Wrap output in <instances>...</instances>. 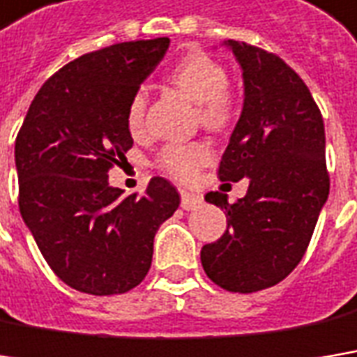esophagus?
Instances as JSON below:
<instances>
[{"label": "esophagus", "instance_id": "obj_1", "mask_svg": "<svg viewBox=\"0 0 357 357\" xmlns=\"http://www.w3.org/2000/svg\"><path fill=\"white\" fill-rule=\"evenodd\" d=\"M202 206V198L199 196H194L190 192H181V208L183 210H196Z\"/></svg>", "mask_w": 357, "mask_h": 357}]
</instances>
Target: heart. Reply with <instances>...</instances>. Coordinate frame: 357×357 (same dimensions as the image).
<instances>
[{"label": "heart", "instance_id": "heart-1", "mask_svg": "<svg viewBox=\"0 0 357 357\" xmlns=\"http://www.w3.org/2000/svg\"><path fill=\"white\" fill-rule=\"evenodd\" d=\"M169 82L183 95L198 102V119L210 131H224L232 125L238 113V96L228 84L226 66L206 52H192L181 58L169 73ZM149 96L145 89H139L127 105V127L137 133L147 113ZM212 159V149L204 141L192 143H167L158 155V165L169 176L188 181L198 176Z\"/></svg>", "mask_w": 357, "mask_h": 357}]
</instances>
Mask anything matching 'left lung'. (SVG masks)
Masks as SVG:
<instances>
[{"label":"left lung","instance_id":"8db88e82","mask_svg":"<svg viewBox=\"0 0 357 357\" xmlns=\"http://www.w3.org/2000/svg\"><path fill=\"white\" fill-rule=\"evenodd\" d=\"M244 76V109L218 167L222 181L248 178L236 204L210 192L228 228L202 248L212 283L255 293L281 283L301 262L329 196L321 111L283 58L228 40Z\"/></svg>","mask_w":357,"mask_h":357}]
</instances>
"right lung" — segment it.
Returning a JSON list of instances; mask_svg holds the SVG:
<instances>
[{"label": "right lung", "instance_id": "1", "mask_svg": "<svg viewBox=\"0 0 357 357\" xmlns=\"http://www.w3.org/2000/svg\"><path fill=\"white\" fill-rule=\"evenodd\" d=\"M167 46L155 38L82 54L42 84L15 137L22 218L56 277L80 293L135 289L158 228L178 210L165 178L129 196L107 179L133 147L127 105Z\"/></svg>", "mask_w": 357, "mask_h": 357}]
</instances>
